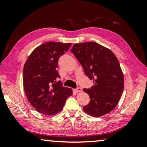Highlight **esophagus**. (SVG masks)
Returning <instances> with one entry per match:
<instances>
[{
  "mask_svg": "<svg viewBox=\"0 0 147 147\" xmlns=\"http://www.w3.org/2000/svg\"><path fill=\"white\" fill-rule=\"evenodd\" d=\"M74 91H75V92H76V93H78V92H82V89L80 88H78L74 89Z\"/></svg>",
  "mask_w": 147,
  "mask_h": 147,
  "instance_id": "1",
  "label": "esophagus"
}]
</instances>
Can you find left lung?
<instances>
[{
    "label": "left lung",
    "mask_w": 147,
    "mask_h": 147,
    "mask_svg": "<svg viewBox=\"0 0 147 147\" xmlns=\"http://www.w3.org/2000/svg\"><path fill=\"white\" fill-rule=\"evenodd\" d=\"M94 85L84 89L90 98L85 112L100 117L117 105L124 89V74L117 58L110 49L95 42L75 43L71 50Z\"/></svg>",
    "instance_id": "left-lung-1"
}]
</instances>
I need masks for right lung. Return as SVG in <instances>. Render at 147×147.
Masks as SVG:
<instances>
[{
	"label": "right lung",
	"mask_w": 147,
	"mask_h": 147,
	"mask_svg": "<svg viewBox=\"0 0 147 147\" xmlns=\"http://www.w3.org/2000/svg\"><path fill=\"white\" fill-rule=\"evenodd\" d=\"M71 45L45 42L32 52L24 65L23 82L26 98L37 111L45 115L58 113L73 94L71 88L56 82L59 78L58 59Z\"/></svg>",
	"instance_id": "add662e5"
}]
</instances>
